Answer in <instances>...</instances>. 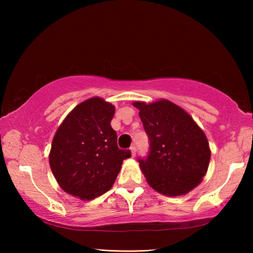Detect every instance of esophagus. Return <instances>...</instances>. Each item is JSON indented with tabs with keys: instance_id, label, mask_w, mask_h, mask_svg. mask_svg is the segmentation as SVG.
<instances>
[{
	"instance_id": "34e87169",
	"label": "esophagus",
	"mask_w": 253,
	"mask_h": 253,
	"mask_svg": "<svg viewBox=\"0 0 253 253\" xmlns=\"http://www.w3.org/2000/svg\"><path fill=\"white\" fill-rule=\"evenodd\" d=\"M130 151H131V155H132V157H136L137 149H136V147H135V146H132V147L130 148Z\"/></svg>"
}]
</instances>
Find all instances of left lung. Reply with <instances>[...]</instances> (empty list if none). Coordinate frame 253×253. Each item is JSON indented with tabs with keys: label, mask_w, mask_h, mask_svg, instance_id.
Here are the masks:
<instances>
[{
	"label": "left lung",
	"mask_w": 253,
	"mask_h": 253,
	"mask_svg": "<svg viewBox=\"0 0 253 253\" xmlns=\"http://www.w3.org/2000/svg\"><path fill=\"white\" fill-rule=\"evenodd\" d=\"M139 110L150 150L138 162L148 184L169 197L186 195L206 175L211 151L197 123L169 100L133 102Z\"/></svg>",
	"instance_id": "1"
}]
</instances>
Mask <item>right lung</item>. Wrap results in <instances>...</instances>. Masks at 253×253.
<instances>
[{
  "instance_id": "right-lung-1",
  "label": "right lung",
  "mask_w": 253,
  "mask_h": 253,
  "mask_svg": "<svg viewBox=\"0 0 253 253\" xmlns=\"http://www.w3.org/2000/svg\"><path fill=\"white\" fill-rule=\"evenodd\" d=\"M115 107L94 96L78 104L58 127L50 166L62 189L82 200L103 195L114 184L129 150L117 146L111 127Z\"/></svg>"
}]
</instances>
